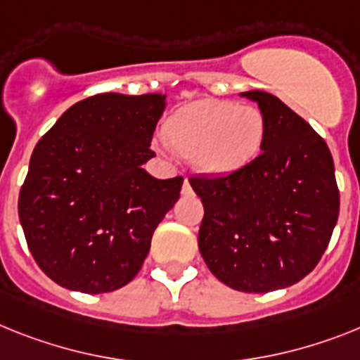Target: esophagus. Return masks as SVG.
Returning a JSON list of instances; mask_svg holds the SVG:
<instances>
[{
  "label": "esophagus",
  "mask_w": 360,
  "mask_h": 360,
  "mask_svg": "<svg viewBox=\"0 0 360 360\" xmlns=\"http://www.w3.org/2000/svg\"><path fill=\"white\" fill-rule=\"evenodd\" d=\"M181 194H183V195H192V194H194V190H192V186H190L188 179H185V183H183V188H181Z\"/></svg>",
  "instance_id": "1"
}]
</instances>
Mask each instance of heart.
Listing matches in <instances>:
<instances>
[{"label":"heart","mask_w":360,"mask_h":360,"mask_svg":"<svg viewBox=\"0 0 360 360\" xmlns=\"http://www.w3.org/2000/svg\"><path fill=\"white\" fill-rule=\"evenodd\" d=\"M166 144L207 175H231L256 161L267 135L264 111L252 104L203 98L181 108L162 126Z\"/></svg>","instance_id":"heart-1"}]
</instances>
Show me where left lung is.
Returning <instances> with one entry per match:
<instances>
[{
	"label": "left lung",
	"mask_w": 360,
	"mask_h": 360,
	"mask_svg": "<svg viewBox=\"0 0 360 360\" xmlns=\"http://www.w3.org/2000/svg\"><path fill=\"white\" fill-rule=\"evenodd\" d=\"M267 120L262 153L241 172L190 177L205 216L198 245L229 288L269 292L315 269L339 217V188L328 144L278 96L245 91Z\"/></svg>",
	"instance_id": "left-lung-1"
}]
</instances>
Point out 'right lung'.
<instances>
[{
    "label": "right lung",
    "instance_id": "right-lung-1",
    "mask_svg": "<svg viewBox=\"0 0 360 360\" xmlns=\"http://www.w3.org/2000/svg\"><path fill=\"white\" fill-rule=\"evenodd\" d=\"M166 95L101 93L77 102L38 141L18 214L32 258L58 285L98 295L143 267L183 177L143 168Z\"/></svg>",
    "mask_w": 360,
    "mask_h": 360
}]
</instances>
